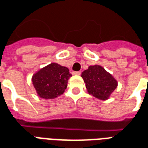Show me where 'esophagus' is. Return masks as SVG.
Masks as SVG:
<instances>
[{"instance_id":"obj_1","label":"esophagus","mask_w":148,"mask_h":148,"mask_svg":"<svg viewBox=\"0 0 148 148\" xmlns=\"http://www.w3.org/2000/svg\"><path fill=\"white\" fill-rule=\"evenodd\" d=\"M73 74H74V75H80L81 72L80 71H74V72H73Z\"/></svg>"}]
</instances>
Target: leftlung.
<instances>
[{
    "mask_svg": "<svg viewBox=\"0 0 148 148\" xmlns=\"http://www.w3.org/2000/svg\"><path fill=\"white\" fill-rule=\"evenodd\" d=\"M87 91L100 100L109 99L111 93L117 87V82L101 66H90L82 73Z\"/></svg>",
    "mask_w": 148,
    "mask_h": 148,
    "instance_id": "1",
    "label": "left lung"
}]
</instances>
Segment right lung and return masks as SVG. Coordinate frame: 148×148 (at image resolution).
I'll return each instance as SVG.
<instances>
[{
	"mask_svg": "<svg viewBox=\"0 0 148 148\" xmlns=\"http://www.w3.org/2000/svg\"><path fill=\"white\" fill-rule=\"evenodd\" d=\"M71 76L67 67L52 62L34 74L32 81L39 97L54 99L64 93Z\"/></svg>",
	"mask_w": 148,
	"mask_h": 148,
	"instance_id": "right-lung-1",
	"label": "right lung"
}]
</instances>
